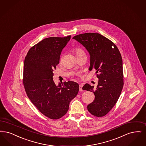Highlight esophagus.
I'll return each mask as SVG.
<instances>
[{
	"label": "esophagus",
	"mask_w": 146,
	"mask_h": 146,
	"mask_svg": "<svg viewBox=\"0 0 146 146\" xmlns=\"http://www.w3.org/2000/svg\"><path fill=\"white\" fill-rule=\"evenodd\" d=\"M82 86H83V85L82 84H80V85H79V91H82Z\"/></svg>",
	"instance_id": "1"
}]
</instances>
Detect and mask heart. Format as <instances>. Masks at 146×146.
I'll use <instances>...</instances> for the list:
<instances>
[{"label":"heart","mask_w":146,"mask_h":146,"mask_svg":"<svg viewBox=\"0 0 146 146\" xmlns=\"http://www.w3.org/2000/svg\"><path fill=\"white\" fill-rule=\"evenodd\" d=\"M81 52H83L82 50H80V49H76V54H79V53H81Z\"/></svg>","instance_id":"obj_1"}]
</instances>
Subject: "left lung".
I'll return each mask as SVG.
<instances>
[{
  "label": "left lung",
  "mask_w": 146,
  "mask_h": 146,
  "mask_svg": "<svg viewBox=\"0 0 146 146\" xmlns=\"http://www.w3.org/2000/svg\"><path fill=\"white\" fill-rule=\"evenodd\" d=\"M86 48L90 55L88 70L94 68L98 78L94 88L88 84L82 90L93 92L94 102L88 105V110L97 117L105 116L116 104L123 86L122 58L116 46L98 33H88L73 37Z\"/></svg>",
  "instance_id": "left-lung-1"
}]
</instances>
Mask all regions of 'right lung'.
<instances>
[{
  "mask_svg": "<svg viewBox=\"0 0 146 146\" xmlns=\"http://www.w3.org/2000/svg\"><path fill=\"white\" fill-rule=\"evenodd\" d=\"M70 36L43 39L30 49L24 60L23 84L27 94L42 114L52 119L64 116L79 92L76 82L56 85L52 78L53 70Z\"/></svg>",
  "mask_w": 146,
  "mask_h": 146,
  "instance_id": "1",
  "label": "right lung"
}]
</instances>
